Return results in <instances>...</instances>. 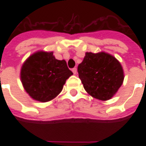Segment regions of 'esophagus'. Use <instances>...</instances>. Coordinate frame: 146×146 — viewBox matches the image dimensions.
Instances as JSON below:
<instances>
[{
    "instance_id": "esophagus-1",
    "label": "esophagus",
    "mask_w": 146,
    "mask_h": 146,
    "mask_svg": "<svg viewBox=\"0 0 146 146\" xmlns=\"http://www.w3.org/2000/svg\"><path fill=\"white\" fill-rule=\"evenodd\" d=\"M72 71H73V73H74V74H76V73H77V69H76V68H73V70H72Z\"/></svg>"
}]
</instances>
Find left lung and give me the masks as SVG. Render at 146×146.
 Segmentation results:
<instances>
[{
    "label": "left lung",
    "instance_id": "obj_1",
    "mask_svg": "<svg viewBox=\"0 0 146 146\" xmlns=\"http://www.w3.org/2000/svg\"><path fill=\"white\" fill-rule=\"evenodd\" d=\"M77 71L88 94L102 101L113 98L124 79L120 62L112 54L104 51L86 52Z\"/></svg>",
    "mask_w": 146,
    "mask_h": 146
}]
</instances>
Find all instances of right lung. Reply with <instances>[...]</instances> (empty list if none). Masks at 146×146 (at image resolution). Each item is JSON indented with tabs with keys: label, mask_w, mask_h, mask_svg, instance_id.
Masks as SVG:
<instances>
[{
	"label": "right lung",
	"mask_w": 146,
	"mask_h": 146,
	"mask_svg": "<svg viewBox=\"0 0 146 146\" xmlns=\"http://www.w3.org/2000/svg\"><path fill=\"white\" fill-rule=\"evenodd\" d=\"M73 75L65 60H58L52 51H38L24 62L20 79L25 91L36 101L47 102L54 99Z\"/></svg>",
	"instance_id": "add662e5"
}]
</instances>
